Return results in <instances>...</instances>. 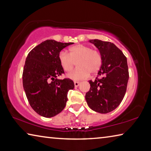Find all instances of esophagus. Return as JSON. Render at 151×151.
I'll return each instance as SVG.
<instances>
[{
	"label": "esophagus",
	"mask_w": 151,
	"mask_h": 151,
	"mask_svg": "<svg viewBox=\"0 0 151 151\" xmlns=\"http://www.w3.org/2000/svg\"><path fill=\"white\" fill-rule=\"evenodd\" d=\"M74 84H75V87H77V86H78L80 83H79V82H78V81H75V82H74Z\"/></svg>",
	"instance_id": "34e87169"
}]
</instances>
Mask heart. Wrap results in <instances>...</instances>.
Instances as JSON below:
<instances>
[{
  "label": "heart",
  "instance_id": "1",
  "mask_svg": "<svg viewBox=\"0 0 151 151\" xmlns=\"http://www.w3.org/2000/svg\"><path fill=\"white\" fill-rule=\"evenodd\" d=\"M58 58L61 67L66 72L72 70L76 63L77 68L67 75L74 81L85 79L90 73L94 75L98 73L103 64V58L99 50L82 44L71 47L69 54L65 50H61Z\"/></svg>",
  "mask_w": 151,
  "mask_h": 151
}]
</instances>
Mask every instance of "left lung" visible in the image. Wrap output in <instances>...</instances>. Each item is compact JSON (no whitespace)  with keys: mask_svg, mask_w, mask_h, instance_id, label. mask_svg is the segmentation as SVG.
I'll return each instance as SVG.
<instances>
[{"mask_svg":"<svg viewBox=\"0 0 151 151\" xmlns=\"http://www.w3.org/2000/svg\"><path fill=\"white\" fill-rule=\"evenodd\" d=\"M100 51L103 64L85 99L94 111L105 114L114 111L123 99L129 78L127 57L113 43L91 40Z\"/></svg>","mask_w":151,"mask_h":151,"instance_id":"obj_1","label":"left lung"}]
</instances>
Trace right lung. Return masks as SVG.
<instances>
[{"label":"right lung","instance_id":"add662e5","mask_svg":"<svg viewBox=\"0 0 151 151\" xmlns=\"http://www.w3.org/2000/svg\"><path fill=\"white\" fill-rule=\"evenodd\" d=\"M72 44L47 40L27 55L22 73L23 87L30 106L40 116L50 118L60 113L66 106L68 91L75 87L70 78L58 79L65 74L58 54Z\"/></svg>","mask_w":151,"mask_h":151}]
</instances>
